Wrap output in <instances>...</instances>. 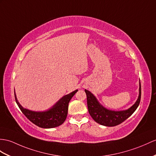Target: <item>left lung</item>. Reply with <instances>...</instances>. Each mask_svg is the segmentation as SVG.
Here are the masks:
<instances>
[{
    "label": "left lung",
    "instance_id": "1",
    "mask_svg": "<svg viewBox=\"0 0 156 156\" xmlns=\"http://www.w3.org/2000/svg\"><path fill=\"white\" fill-rule=\"evenodd\" d=\"M87 94V107L90 116L96 122L106 126H115L123 122L130 117L138 108L141 100V84L140 83L139 97L135 104L126 111H110L98 103V102L90 91L85 90Z\"/></svg>",
    "mask_w": 156,
    "mask_h": 156
}]
</instances>
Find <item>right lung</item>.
<instances>
[{
	"label": "right lung",
	"instance_id": "add662e5",
	"mask_svg": "<svg viewBox=\"0 0 156 156\" xmlns=\"http://www.w3.org/2000/svg\"><path fill=\"white\" fill-rule=\"evenodd\" d=\"M77 91L78 90H74L63 97L51 109L45 112H34L24 108L19 104L15 93L14 97L18 107L30 121L40 128H51L59 126L65 122L67 115L68 105Z\"/></svg>",
	"mask_w": 156,
	"mask_h": 156
}]
</instances>
